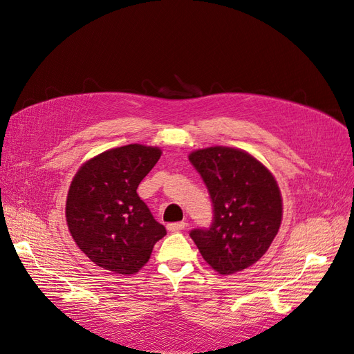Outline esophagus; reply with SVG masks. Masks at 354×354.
I'll list each match as a JSON object with an SVG mask.
<instances>
[{
	"mask_svg": "<svg viewBox=\"0 0 354 354\" xmlns=\"http://www.w3.org/2000/svg\"><path fill=\"white\" fill-rule=\"evenodd\" d=\"M185 225H187L185 221L170 223V224H167V230H169V232H180V230L185 229Z\"/></svg>",
	"mask_w": 354,
	"mask_h": 354,
	"instance_id": "esophagus-1",
	"label": "esophagus"
}]
</instances>
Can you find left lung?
Masks as SVG:
<instances>
[{"label": "left lung", "instance_id": "8db88e82", "mask_svg": "<svg viewBox=\"0 0 354 354\" xmlns=\"http://www.w3.org/2000/svg\"><path fill=\"white\" fill-rule=\"evenodd\" d=\"M214 203L209 229L189 236L215 272L232 275L254 265L269 250L283 220L275 176L243 149L209 147L188 156Z\"/></svg>", "mask_w": 354, "mask_h": 354}]
</instances>
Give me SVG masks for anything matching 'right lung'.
Masks as SVG:
<instances>
[{
  "label": "right lung",
  "instance_id": "1",
  "mask_svg": "<svg viewBox=\"0 0 354 354\" xmlns=\"http://www.w3.org/2000/svg\"><path fill=\"white\" fill-rule=\"evenodd\" d=\"M161 149L131 143L89 158L71 180L66 220L79 250L106 270L133 275L148 263L166 234L138 194Z\"/></svg>",
  "mask_w": 354,
  "mask_h": 354
}]
</instances>
